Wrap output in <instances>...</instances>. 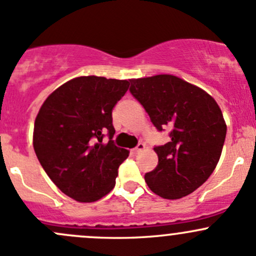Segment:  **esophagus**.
I'll return each instance as SVG.
<instances>
[{
	"mask_svg": "<svg viewBox=\"0 0 256 256\" xmlns=\"http://www.w3.org/2000/svg\"><path fill=\"white\" fill-rule=\"evenodd\" d=\"M144 148H146V144H142V142H140V144H137L134 150H135V153H140V152H142V150H144Z\"/></svg>",
	"mask_w": 256,
	"mask_h": 256,
	"instance_id": "obj_1",
	"label": "esophagus"
}]
</instances>
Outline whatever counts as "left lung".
Listing matches in <instances>:
<instances>
[{"label":"left lung","mask_w":256,"mask_h":256,"mask_svg":"<svg viewBox=\"0 0 256 256\" xmlns=\"http://www.w3.org/2000/svg\"><path fill=\"white\" fill-rule=\"evenodd\" d=\"M130 93L158 131L170 141L156 146L158 164L144 180L153 192L176 200L208 179L218 163L227 126L218 104L205 90L172 74L131 80Z\"/></svg>","instance_id":"1"}]
</instances>
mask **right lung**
I'll use <instances>...</instances> for the list:
<instances>
[{"mask_svg": "<svg viewBox=\"0 0 256 256\" xmlns=\"http://www.w3.org/2000/svg\"><path fill=\"white\" fill-rule=\"evenodd\" d=\"M128 80L77 77L54 90L34 124L33 146L40 164L64 194L93 202L115 186L128 150L114 144L112 112ZM108 135V142L104 136Z\"/></svg>", "mask_w": 256, "mask_h": 256, "instance_id": "obj_1", "label": "right lung"}]
</instances>
